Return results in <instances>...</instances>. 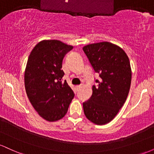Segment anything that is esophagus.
I'll list each match as a JSON object with an SVG mask.
<instances>
[{"label":"esophagus","mask_w":154,"mask_h":154,"mask_svg":"<svg viewBox=\"0 0 154 154\" xmlns=\"http://www.w3.org/2000/svg\"><path fill=\"white\" fill-rule=\"evenodd\" d=\"M81 88V85H77L76 86V89H77V91H78V90L80 89Z\"/></svg>","instance_id":"1"}]
</instances>
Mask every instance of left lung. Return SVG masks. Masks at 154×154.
<instances>
[{
  "instance_id": "left-lung-1",
  "label": "left lung",
  "mask_w": 154,
  "mask_h": 154,
  "mask_svg": "<svg viewBox=\"0 0 154 154\" xmlns=\"http://www.w3.org/2000/svg\"><path fill=\"white\" fill-rule=\"evenodd\" d=\"M82 49L100 77L91 98L83 103L85 115L95 125H106L128 98L132 78L130 60L122 48L109 42L89 44Z\"/></svg>"
}]
</instances>
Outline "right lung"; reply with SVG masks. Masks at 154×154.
Here are the masks:
<instances>
[{"mask_svg":"<svg viewBox=\"0 0 154 154\" xmlns=\"http://www.w3.org/2000/svg\"><path fill=\"white\" fill-rule=\"evenodd\" d=\"M73 46L60 40L38 43L31 51L24 72V85L29 101L44 119L55 122L66 115L75 93L62 82V61Z\"/></svg>","mask_w":154,"mask_h":154,"instance_id":"1","label":"right lung"}]
</instances>
